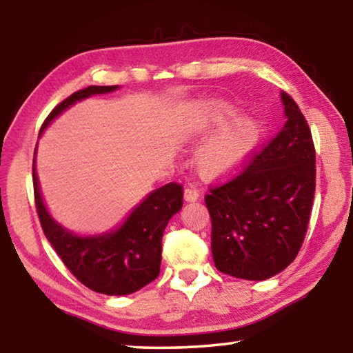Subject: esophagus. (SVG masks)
Listing matches in <instances>:
<instances>
[{
  "instance_id": "obj_1",
  "label": "esophagus",
  "mask_w": 353,
  "mask_h": 353,
  "mask_svg": "<svg viewBox=\"0 0 353 353\" xmlns=\"http://www.w3.org/2000/svg\"><path fill=\"white\" fill-rule=\"evenodd\" d=\"M183 194H185V201H188V202L198 201L199 196H201L199 190L196 188V185H188V187L185 188V193Z\"/></svg>"
}]
</instances>
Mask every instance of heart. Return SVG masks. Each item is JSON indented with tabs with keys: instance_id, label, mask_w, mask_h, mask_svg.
Listing matches in <instances>:
<instances>
[{
	"instance_id": "obj_1",
	"label": "heart",
	"mask_w": 353,
	"mask_h": 353,
	"mask_svg": "<svg viewBox=\"0 0 353 353\" xmlns=\"http://www.w3.org/2000/svg\"><path fill=\"white\" fill-rule=\"evenodd\" d=\"M232 113L225 104H214L212 107V121L219 123ZM256 139V126L250 119H240L230 126H225L213 137L212 141L202 149L199 155V168L205 174H221L234 168L249 152Z\"/></svg>"
}]
</instances>
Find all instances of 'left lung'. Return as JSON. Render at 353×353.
I'll return each instance as SVG.
<instances>
[{
  "label": "left lung",
  "instance_id": "1",
  "mask_svg": "<svg viewBox=\"0 0 353 353\" xmlns=\"http://www.w3.org/2000/svg\"><path fill=\"white\" fill-rule=\"evenodd\" d=\"M286 123L246 165L205 194L216 270L266 280L296 259L312 214L316 151L296 101L282 92Z\"/></svg>",
  "mask_w": 353,
  "mask_h": 353
}]
</instances>
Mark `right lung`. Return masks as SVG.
<instances>
[{
    "label": "right lung",
    "mask_w": 353,
    "mask_h": 353,
    "mask_svg": "<svg viewBox=\"0 0 353 353\" xmlns=\"http://www.w3.org/2000/svg\"><path fill=\"white\" fill-rule=\"evenodd\" d=\"M117 88V85H90L73 93L52 109L40 130L76 101L92 94L109 93ZM32 182L35 208L43 234L63 265L82 285L101 294L124 296L141 290L159 277L165 227L172 214L183 205L181 183L171 182L152 191L118 230L101 236L83 238L70 234L48 214L34 165Z\"/></svg>",
    "instance_id": "1"
}]
</instances>
